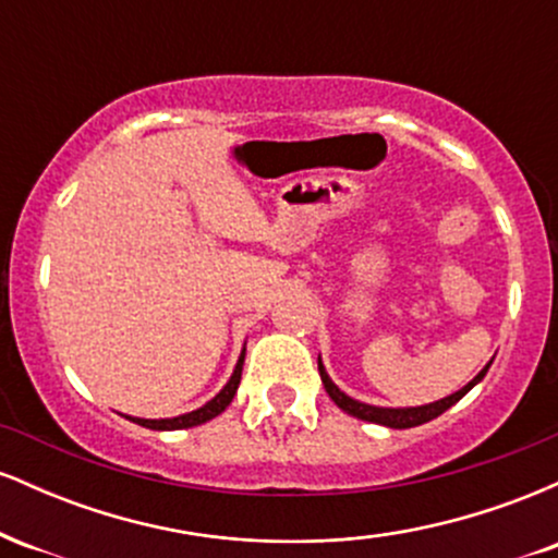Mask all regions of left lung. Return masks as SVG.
<instances>
[{"label":"left lung","instance_id":"1","mask_svg":"<svg viewBox=\"0 0 558 558\" xmlns=\"http://www.w3.org/2000/svg\"><path fill=\"white\" fill-rule=\"evenodd\" d=\"M493 364V360L485 364L480 373L472 377L470 383L462 390H457V393L446 396V399L440 401H433V403H425V407H403V409H388V407H369V403H362L356 399H351V396H345L341 388L336 386V383L330 380V375L325 373L323 367V360L317 356V367H319V377H323V386L328 390V396L332 401H336L338 409H343L345 414H351V417L356 420H364V422H375V425H386V427H396V430H407V427H417V425H425V422H430L435 417H440V414L446 412V409H451L453 403H457L462 396L470 393L472 388L477 386L480 380H483L485 373H488V367Z\"/></svg>","mask_w":558,"mask_h":558}]
</instances>
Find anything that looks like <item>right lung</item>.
<instances>
[{
    "mask_svg": "<svg viewBox=\"0 0 558 558\" xmlns=\"http://www.w3.org/2000/svg\"><path fill=\"white\" fill-rule=\"evenodd\" d=\"M243 356H246V349L241 351L239 364H235L233 375H230V380L226 383V388H222L213 401H207V403H204V407L194 409V412L181 414V417H170V420H141V417H128V420L136 422V425H141V427H149V430H185V427H196V425H204V422L215 420L217 414L226 412L228 403L233 401L235 390H239L241 369H243Z\"/></svg>",
    "mask_w": 558,
    "mask_h": 558,
    "instance_id": "right-lung-1",
    "label": "right lung"
}]
</instances>
